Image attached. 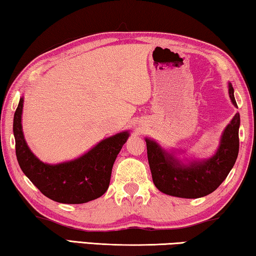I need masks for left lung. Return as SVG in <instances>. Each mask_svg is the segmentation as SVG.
Listing matches in <instances>:
<instances>
[{
    "mask_svg": "<svg viewBox=\"0 0 256 256\" xmlns=\"http://www.w3.org/2000/svg\"><path fill=\"white\" fill-rule=\"evenodd\" d=\"M229 96L232 104L238 108L231 84ZM239 126L240 116L236 113L222 132L215 154L205 160H192L188 164H183L174 153L164 150L156 142L145 138L148 164L156 188L168 196L188 199L200 198L215 191L226 178L237 160Z\"/></svg>",
    "mask_w": 256,
    "mask_h": 256,
    "instance_id": "8db88e82",
    "label": "left lung"
}]
</instances>
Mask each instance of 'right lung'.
I'll return each instance as SVG.
<instances>
[{"instance_id": "right-lung-1", "label": "right lung", "mask_w": 256, "mask_h": 256, "mask_svg": "<svg viewBox=\"0 0 256 256\" xmlns=\"http://www.w3.org/2000/svg\"><path fill=\"white\" fill-rule=\"evenodd\" d=\"M22 104V97L14 116L16 156L30 182L49 199L62 204H84L103 196L110 186L113 164L129 132L108 137L74 160L57 164H44L34 156L24 138Z\"/></svg>"}]
</instances>
